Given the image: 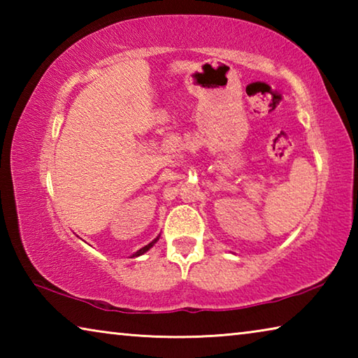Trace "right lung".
Instances as JSON below:
<instances>
[{
	"label": "right lung",
	"instance_id": "obj_1",
	"mask_svg": "<svg viewBox=\"0 0 358 358\" xmlns=\"http://www.w3.org/2000/svg\"><path fill=\"white\" fill-rule=\"evenodd\" d=\"M157 240H159V235H157V237L153 240V241H151V243H148L147 246H143V248H141V250H138L137 252H134V254H132V256L131 257H138V256H142V254H145V252H147L148 250H150V248H153V245L156 243V241Z\"/></svg>",
	"mask_w": 358,
	"mask_h": 358
}]
</instances>
